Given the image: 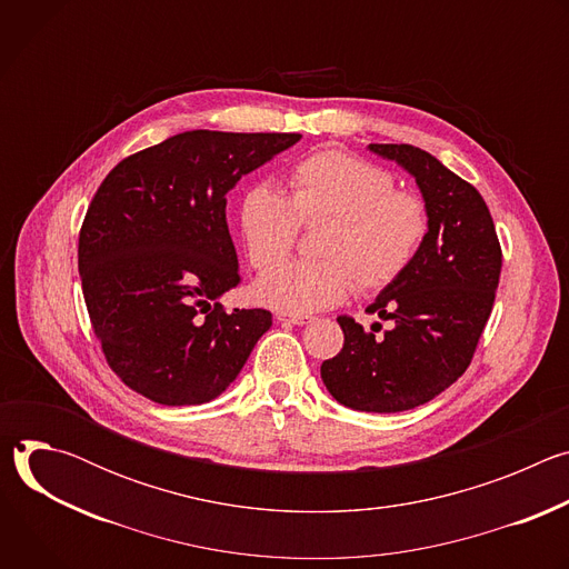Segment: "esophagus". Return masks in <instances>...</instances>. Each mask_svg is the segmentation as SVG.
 I'll list each match as a JSON object with an SVG mask.
<instances>
[{
	"mask_svg": "<svg viewBox=\"0 0 569 569\" xmlns=\"http://www.w3.org/2000/svg\"><path fill=\"white\" fill-rule=\"evenodd\" d=\"M277 319H279V321H286V323H297V327H303V323H308L312 317H310V315H290V312H277Z\"/></svg>",
	"mask_w": 569,
	"mask_h": 569,
	"instance_id": "34e87169",
	"label": "esophagus"
}]
</instances>
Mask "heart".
<instances>
[{
	"label": "heart",
	"instance_id": "obj_1",
	"mask_svg": "<svg viewBox=\"0 0 569 569\" xmlns=\"http://www.w3.org/2000/svg\"><path fill=\"white\" fill-rule=\"evenodd\" d=\"M290 193L257 182L238 202V233L250 263L268 270L297 242L299 227L319 231L317 261H288L252 288L259 303L306 315L342 303L353 283L378 292L417 261L430 233V209L412 191L396 189L382 167L342 150H319L288 173Z\"/></svg>",
	"mask_w": 569,
	"mask_h": 569
}]
</instances>
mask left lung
Listing matches in <instances>:
<instances>
[{
	"instance_id": "left-lung-1",
	"label": "left lung",
	"mask_w": 569,
	"mask_h": 569,
	"mask_svg": "<svg viewBox=\"0 0 569 569\" xmlns=\"http://www.w3.org/2000/svg\"><path fill=\"white\" fill-rule=\"evenodd\" d=\"M415 176L430 209V233L417 261L367 312L393 321L376 336L340 315L342 351L321 362L331 396L358 412H405L448 389L470 365L491 317L502 248L479 191L410 143H369Z\"/></svg>"
}]
</instances>
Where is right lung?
Wrapping results in <instances>:
<instances>
[{
  "label": "right lung",
  "mask_w": 569,
  "mask_h": 569,
  "mask_svg": "<svg viewBox=\"0 0 569 569\" xmlns=\"http://www.w3.org/2000/svg\"><path fill=\"white\" fill-rule=\"evenodd\" d=\"M297 132L191 130L108 173L78 236V272L110 369L159 405H202L248 362L272 312H224L240 283L227 191Z\"/></svg>",
  "instance_id": "right-lung-1"
}]
</instances>
